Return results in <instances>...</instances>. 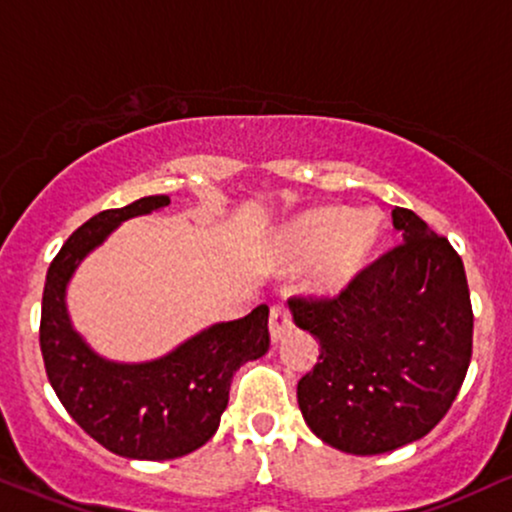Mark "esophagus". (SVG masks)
Listing matches in <instances>:
<instances>
[{"mask_svg":"<svg viewBox=\"0 0 512 512\" xmlns=\"http://www.w3.org/2000/svg\"><path fill=\"white\" fill-rule=\"evenodd\" d=\"M291 329H293L291 310L283 305H274L272 312H269V336H272V343H279Z\"/></svg>","mask_w":512,"mask_h":512,"instance_id":"34e87169","label":"esophagus"}]
</instances>
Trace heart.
<instances>
[{
    "label": "heart",
    "instance_id": "heart-1",
    "mask_svg": "<svg viewBox=\"0 0 512 512\" xmlns=\"http://www.w3.org/2000/svg\"><path fill=\"white\" fill-rule=\"evenodd\" d=\"M386 238V221L377 209L315 207L283 226L281 267L307 269V291L322 300L346 298L365 281Z\"/></svg>",
    "mask_w": 512,
    "mask_h": 512
}]
</instances>
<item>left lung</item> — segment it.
<instances>
[{
    "label": "left lung",
    "instance_id": "8db88e82",
    "mask_svg": "<svg viewBox=\"0 0 512 512\" xmlns=\"http://www.w3.org/2000/svg\"><path fill=\"white\" fill-rule=\"evenodd\" d=\"M403 243L341 300H291L319 341L298 381L307 427L331 448L379 455L427 436L458 396L472 355L465 267L410 209H393Z\"/></svg>",
    "mask_w": 512,
    "mask_h": 512
}]
</instances>
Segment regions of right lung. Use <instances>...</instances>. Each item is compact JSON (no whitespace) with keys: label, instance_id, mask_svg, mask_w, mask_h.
Here are the masks:
<instances>
[{"label":"right lung","instance_id":"add662e5","mask_svg":"<svg viewBox=\"0 0 512 512\" xmlns=\"http://www.w3.org/2000/svg\"><path fill=\"white\" fill-rule=\"evenodd\" d=\"M169 202V195H147L85 221L49 264L42 293L40 348L49 384L92 439L131 460H171L205 446L229 405L233 374L269 350L267 305L236 322L209 324L140 362L109 360L73 326L66 293L85 257L123 221Z\"/></svg>","mask_w":512,"mask_h":512}]
</instances>
